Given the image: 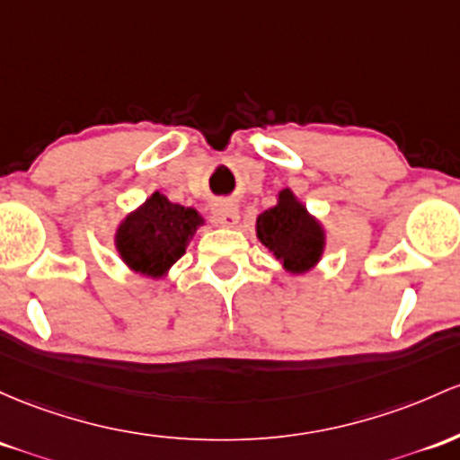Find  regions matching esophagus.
<instances>
[{
    "mask_svg": "<svg viewBox=\"0 0 460 460\" xmlns=\"http://www.w3.org/2000/svg\"><path fill=\"white\" fill-rule=\"evenodd\" d=\"M214 216H216V220L225 226L238 225V220H240L238 207L231 203V200H218V203L214 205Z\"/></svg>",
    "mask_w": 460,
    "mask_h": 460,
    "instance_id": "obj_1",
    "label": "esophagus"
}]
</instances>
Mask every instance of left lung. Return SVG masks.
<instances>
[{"mask_svg":"<svg viewBox=\"0 0 460 460\" xmlns=\"http://www.w3.org/2000/svg\"><path fill=\"white\" fill-rule=\"evenodd\" d=\"M257 238L290 272L312 269L323 253L321 225L307 216L290 190L279 191V205L257 218Z\"/></svg>","mask_w":460,"mask_h":460,"instance_id":"left-lung-1","label":"left lung"}]
</instances>
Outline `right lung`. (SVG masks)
<instances>
[{"label":"right lung","instance_id":"add662e5","mask_svg":"<svg viewBox=\"0 0 460 460\" xmlns=\"http://www.w3.org/2000/svg\"><path fill=\"white\" fill-rule=\"evenodd\" d=\"M203 222L191 207L170 203L155 191L144 205L122 222L118 251L133 270L161 277L185 253V246Z\"/></svg>","mask_w":460,"mask_h":460}]
</instances>
